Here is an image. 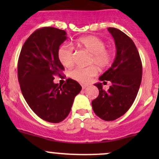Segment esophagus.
I'll use <instances>...</instances> for the list:
<instances>
[{
	"instance_id": "esophagus-1",
	"label": "esophagus",
	"mask_w": 159,
	"mask_h": 159,
	"mask_svg": "<svg viewBox=\"0 0 159 159\" xmlns=\"http://www.w3.org/2000/svg\"><path fill=\"white\" fill-rule=\"evenodd\" d=\"M81 87H82V89L84 90L88 87V85H87V84H81Z\"/></svg>"
}]
</instances>
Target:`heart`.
I'll list each match as a JSON object with an SVG mask.
<instances>
[{
    "label": "heart",
    "mask_w": 159,
    "mask_h": 159,
    "mask_svg": "<svg viewBox=\"0 0 159 159\" xmlns=\"http://www.w3.org/2000/svg\"><path fill=\"white\" fill-rule=\"evenodd\" d=\"M76 44L91 54L90 63L95 64L101 68H108L112 61V53L105 48V41L95 36H87L77 40ZM58 59L66 68L74 65L73 48L69 44H64L58 50ZM97 74V68L94 65L89 67H76L70 71V76L81 83H88Z\"/></svg>",
    "instance_id": "1"
}]
</instances>
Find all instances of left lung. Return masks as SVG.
Segmentation results:
<instances>
[{"label":"left lung","mask_w":159,"mask_h":159,"mask_svg":"<svg viewBox=\"0 0 159 159\" xmlns=\"http://www.w3.org/2000/svg\"><path fill=\"white\" fill-rule=\"evenodd\" d=\"M108 30L114 38L116 57L111 67L99 78L100 81H109L108 90L97 83L99 94L92 101L93 111L105 121L120 118L131 108L137 96L142 82V65L139 53L132 40L124 32L115 28Z\"/></svg>","instance_id":"left-lung-1"}]
</instances>
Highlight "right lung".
Returning <instances> with one entry per match:
<instances>
[{
    "label": "right lung",
    "mask_w": 159,
    "mask_h": 159,
    "mask_svg": "<svg viewBox=\"0 0 159 159\" xmlns=\"http://www.w3.org/2000/svg\"><path fill=\"white\" fill-rule=\"evenodd\" d=\"M66 34L64 30L52 27L36 30L24 44L17 63L25 101L38 117L51 123L61 122L68 116L75 96L82 89L71 78L63 85L54 83V77L65 70L57 53Z\"/></svg>",
    "instance_id": "right-lung-1"
}]
</instances>
